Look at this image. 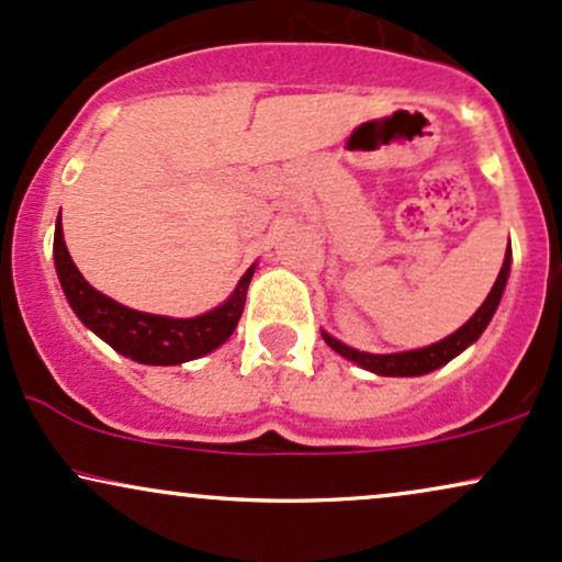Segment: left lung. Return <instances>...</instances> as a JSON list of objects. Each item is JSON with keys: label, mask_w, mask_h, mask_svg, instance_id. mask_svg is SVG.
I'll use <instances>...</instances> for the list:
<instances>
[{"label": "left lung", "mask_w": 562, "mask_h": 562, "mask_svg": "<svg viewBox=\"0 0 562 562\" xmlns=\"http://www.w3.org/2000/svg\"><path fill=\"white\" fill-rule=\"evenodd\" d=\"M507 274H509V250L505 254V263H502L499 277H496L492 293H488L486 301L481 303L479 312H475L473 317H470L465 325L460 327V330L451 333L449 338L438 340V344H434V346H425V348H420V351L364 353V351H357V348L344 346L340 340H335L333 335H327V333H322V338H325V344L330 346L333 351H338L340 357L351 359V362H357L359 367H364V370H370V372H378V375H393V378L425 375V372H434L441 364L451 362L457 353L465 351L473 340H479V335L486 330V325L494 317L496 306H499V299H502V293H505V285H507Z\"/></svg>", "instance_id": "1"}]
</instances>
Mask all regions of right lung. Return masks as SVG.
<instances>
[{
	"label": "right lung",
	"mask_w": 562,
	"mask_h": 562,
	"mask_svg": "<svg viewBox=\"0 0 562 562\" xmlns=\"http://www.w3.org/2000/svg\"><path fill=\"white\" fill-rule=\"evenodd\" d=\"M53 250L63 293H66L76 317L89 330L100 335L108 346H113L115 351L139 364H182L222 346L240 322L245 293H248V282L254 277V267H250L243 274L235 293L229 295V301L222 303L214 312L200 314L195 319H171L134 312V308L121 306L108 295L97 293L70 259L66 240H63L60 216H57L55 224Z\"/></svg>",
	"instance_id": "right-lung-1"
}]
</instances>
